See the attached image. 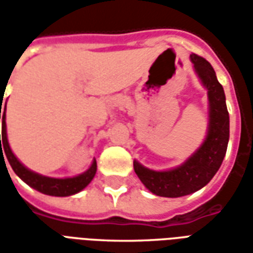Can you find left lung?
<instances>
[{"mask_svg":"<svg viewBox=\"0 0 253 253\" xmlns=\"http://www.w3.org/2000/svg\"><path fill=\"white\" fill-rule=\"evenodd\" d=\"M196 76L207 90L209 123L206 137L190 157L175 168L149 169L134 160V170L150 192L157 196L179 198L190 195L206 186L217 173L226 154L229 142V112L225 92L210 63L191 54Z\"/></svg>","mask_w":253,"mask_h":253,"instance_id":"1","label":"left lung"}]
</instances>
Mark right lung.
Returning <instances> with one entry per match:
<instances>
[{"label":"right lung","mask_w":253,"mask_h":253,"mask_svg":"<svg viewBox=\"0 0 253 253\" xmlns=\"http://www.w3.org/2000/svg\"><path fill=\"white\" fill-rule=\"evenodd\" d=\"M1 100H3L2 94H1ZM0 119H2V131L0 134L1 157H3V154H5L12 169L14 170V173L24 183L32 187L34 190L51 196H70L83 191L92 181L96 175V170H97V164H96L94 159L90 167L84 173L73 176V177H48V176H43L38 172L28 169L24 164L20 163L19 159L14 156L12 149L9 146L8 134H6V103H3V104L1 103L0 105ZM1 140L3 141L2 145H0ZM2 146H4L3 154L2 153Z\"/></svg>","instance_id":"right-lung-1"}]
</instances>
